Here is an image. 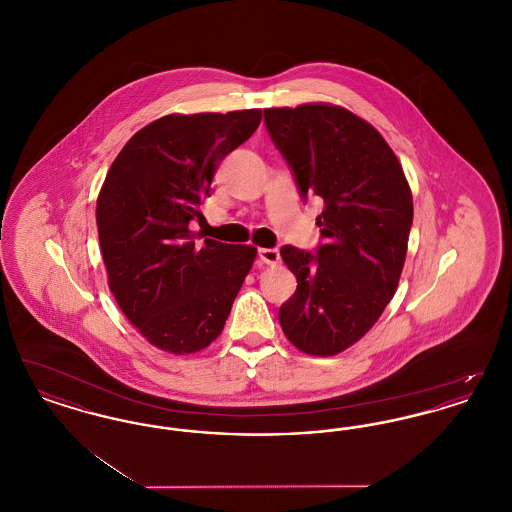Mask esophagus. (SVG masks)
Masks as SVG:
<instances>
[{"mask_svg": "<svg viewBox=\"0 0 512 512\" xmlns=\"http://www.w3.org/2000/svg\"><path fill=\"white\" fill-rule=\"evenodd\" d=\"M259 259L265 263V265H276L280 261V251L278 249H272V247H261L259 249Z\"/></svg>", "mask_w": 512, "mask_h": 512, "instance_id": "esophagus-1", "label": "esophagus"}]
</instances>
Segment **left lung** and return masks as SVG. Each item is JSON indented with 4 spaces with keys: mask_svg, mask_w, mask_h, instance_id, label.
Segmentation results:
<instances>
[{
    "mask_svg": "<svg viewBox=\"0 0 512 512\" xmlns=\"http://www.w3.org/2000/svg\"><path fill=\"white\" fill-rule=\"evenodd\" d=\"M265 122L301 197L324 203L317 255L293 245L280 249L297 290L278 320L299 351L330 357L361 340L397 290L413 195L382 134L340 105L272 107Z\"/></svg>",
    "mask_w": 512,
    "mask_h": 512,
    "instance_id": "obj_1",
    "label": "left lung"
}]
</instances>
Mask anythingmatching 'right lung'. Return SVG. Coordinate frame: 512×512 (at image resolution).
<instances>
[{"label": "right lung", "mask_w": 512, "mask_h": 512, "mask_svg": "<svg viewBox=\"0 0 512 512\" xmlns=\"http://www.w3.org/2000/svg\"><path fill=\"white\" fill-rule=\"evenodd\" d=\"M261 109L167 115L122 147L98 195L99 245L124 317L174 355L217 340L255 261L253 245H195L220 161L257 130Z\"/></svg>", "instance_id": "add662e5"}]
</instances>
